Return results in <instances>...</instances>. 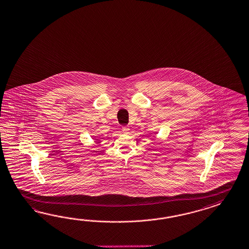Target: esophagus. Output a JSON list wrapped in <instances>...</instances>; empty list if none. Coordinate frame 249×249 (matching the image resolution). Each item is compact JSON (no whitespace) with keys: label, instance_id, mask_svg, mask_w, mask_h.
I'll return each instance as SVG.
<instances>
[{"label":"esophagus","instance_id":"obj_1","mask_svg":"<svg viewBox=\"0 0 249 249\" xmlns=\"http://www.w3.org/2000/svg\"><path fill=\"white\" fill-rule=\"evenodd\" d=\"M122 131L124 133H128L129 131V127L128 126H123L122 127Z\"/></svg>","mask_w":249,"mask_h":249}]
</instances>
